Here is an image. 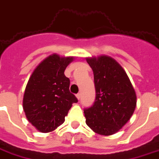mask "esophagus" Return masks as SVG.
<instances>
[{"mask_svg": "<svg viewBox=\"0 0 159 159\" xmlns=\"http://www.w3.org/2000/svg\"><path fill=\"white\" fill-rule=\"evenodd\" d=\"M76 97L77 98V99H80V98H81V93H77L76 95Z\"/></svg>", "mask_w": 159, "mask_h": 159, "instance_id": "obj_1", "label": "esophagus"}]
</instances>
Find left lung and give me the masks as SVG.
<instances>
[{"mask_svg": "<svg viewBox=\"0 0 159 159\" xmlns=\"http://www.w3.org/2000/svg\"><path fill=\"white\" fill-rule=\"evenodd\" d=\"M93 71L96 98L84 109L86 124L95 133L110 136L120 130L133 115L136 94L125 70L108 56L89 57Z\"/></svg>", "mask_w": 159, "mask_h": 159, "instance_id": "obj_1", "label": "left lung"}]
</instances>
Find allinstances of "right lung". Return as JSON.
I'll list each match as a JSON object with an SVG mask.
<instances>
[{"label": "right lung", "instance_id": "obj_1", "mask_svg": "<svg viewBox=\"0 0 159 159\" xmlns=\"http://www.w3.org/2000/svg\"><path fill=\"white\" fill-rule=\"evenodd\" d=\"M75 57L52 54L38 65L30 76L23 95L25 116L39 131L47 133L65 121L77 98L70 93V80L64 71Z\"/></svg>", "mask_w": 159, "mask_h": 159}]
</instances>
